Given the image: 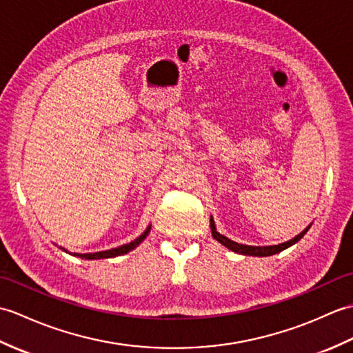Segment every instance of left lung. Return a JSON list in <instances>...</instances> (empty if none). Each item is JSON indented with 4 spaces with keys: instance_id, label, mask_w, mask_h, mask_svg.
Instances as JSON below:
<instances>
[{
    "instance_id": "obj_1",
    "label": "left lung",
    "mask_w": 353,
    "mask_h": 353,
    "mask_svg": "<svg viewBox=\"0 0 353 353\" xmlns=\"http://www.w3.org/2000/svg\"><path fill=\"white\" fill-rule=\"evenodd\" d=\"M210 228H211V236H213V239H216L225 248H228L230 250H232V252L241 254V255H249V256H270V255L283 252L284 249L293 246L294 243L299 241L305 236V234L308 232V230L311 228V223L301 234H297L294 239L281 243V245H273V246H249V245H241V243H237V241H232L228 237L222 236L221 232H217L213 217H210Z\"/></svg>"
}]
</instances>
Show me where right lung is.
Wrapping results in <instances>:
<instances>
[{
	"mask_svg": "<svg viewBox=\"0 0 353 353\" xmlns=\"http://www.w3.org/2000/svg\"><path fill=\"white\" fill-rule=\"evenodd\" d=\"M151 231V225L148 226V228L143 231L142 236H139L136 240H132L130 243H127V245H122L119 248H113V249H108V250H101V252H93V254H77V252H69L70 255L74 256H80V258H84V260H101V258H114V256H119V255H123V254H128L130 250H132L134 248H137L140 243H142L148 234H150ZM61 250H65V252H68V250L65 248H60Z\"/></svg>",
	"mask_w": 353,
	"mask_h": 353,
	"instance_id": "add662e5",
	"label": "right lung"
}]
</instances>
